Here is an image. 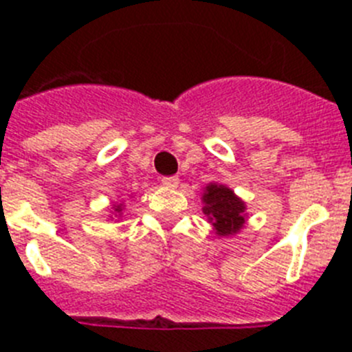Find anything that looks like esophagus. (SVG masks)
<instances>
[{"instance_id":"34e87169","label":"esophagus","mask_w":352,"mask_h":352,"mask_svg":"<svg viewBox=\"0 0 352 352\" xmlns=\"http://www.w3.org/2000/svg\"><path fill=\"white\" fill-rule=\"evenodd\" d=\"M162 185L167 186V188H178L179 179L176 176H169V178H162Z\"/></svg>"}]
</instances>
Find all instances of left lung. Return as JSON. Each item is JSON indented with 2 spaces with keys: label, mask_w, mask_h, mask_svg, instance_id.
I'll return each instance as SVG.
<instances>
[{
  "label": "left lung",
  "mask_w": 352,
  "mask_h": 352,
  "mask_svg": "<svg viewBox=\"0 0 352 352\" xmlns=\"http://www.w3.org/2000/svg\"><path fill=\"white\" fill-rule=\"evenodd\" d=\"M203 213L213 226L214 234L220 238L236 236L245 227L248 219L247 204L223 183L211 182L203 190Z\"/></svg>",
  "instance_id": "8db88e82"
}]
</instances>
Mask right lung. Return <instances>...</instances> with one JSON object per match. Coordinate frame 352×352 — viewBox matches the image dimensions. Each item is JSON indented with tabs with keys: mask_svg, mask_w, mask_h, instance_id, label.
Instances as JSON below:
<instances>
[{
	"mask_svg": "<svg viewBox=\"0 0 352 352\" xmlns=\"http://www.w3.org/2000/svg\"><path fill=\"white\" fill-rule=\"evenodd\" d=\"M123 211H125V201H118V203H113L111 206V214H109V220H118L120 222L123 219Z\"/></svg>",
	"mask_w": 352,
	"mask_h": 352,
	"instance_id": "right-lung-1",
	"label": "right lung"
}]
</instances>
